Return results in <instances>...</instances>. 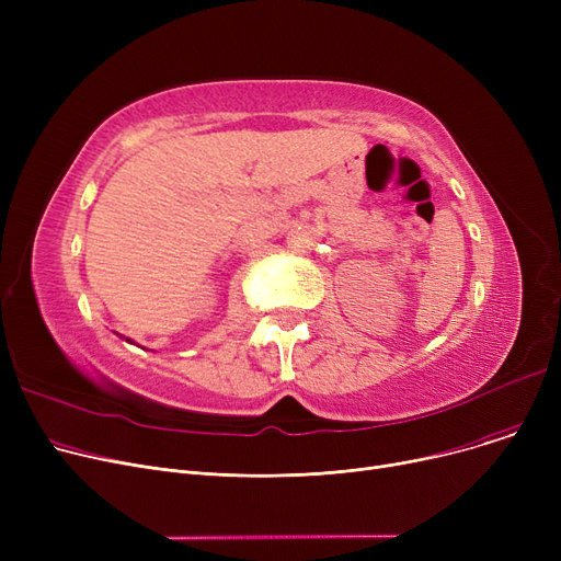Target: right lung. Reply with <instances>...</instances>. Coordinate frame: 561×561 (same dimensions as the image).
I'll list each match as a JSON object with an SVG mask.
<instances>
[{
  "mask_svg": "<svg viewBox=\"0 0 561 561\" xmlns=\"http://www.w3.org/2000/svg\"><path fill=\"white\" fill-rule=\"evenodd\" d=\"M127 341H129V339H127ZM129 343H131V341H129Z\"/></svg>",
  "mask_w": 561,
  "mask_h": 561,
  "instance_id": "obj_1",
  "label": "right lung"
}]
</instances>
